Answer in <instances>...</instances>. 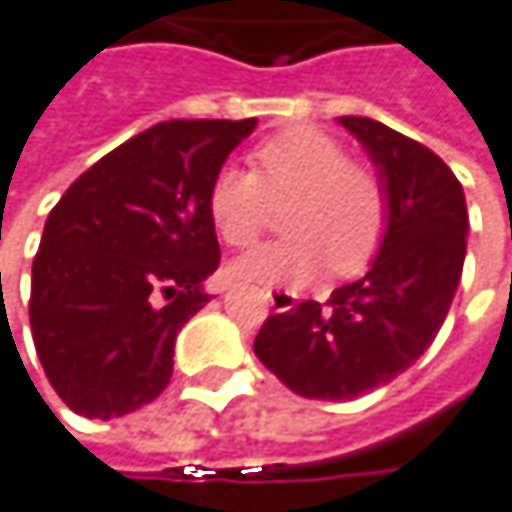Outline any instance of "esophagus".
<instances>
[{"instance_id": "34e87169", "label": "esophagus", "mask_w": 512, "mask_h": 512, "mask_svg": "<svg viewBox=\"0 0 512 512\" xmlns=\"http://www.w3.org/2000/svg\"><path fill=\"white\" fill-rule=\"evenodd\" d=\"M267 297L276 312H291L297 306V294H291V291H267Z\"/></svg>"}]
</instances>
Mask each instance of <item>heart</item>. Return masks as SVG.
I'll return each instance as SVG.
<instances>
[{"instance_id":"b5f03b06","label":"heart","mask_w":512,"mask_h":512,"mask_svg":"<svg viewBox=\"0 0 512 512\" xmlns=\"http://www.w3.org/2000/svg\"><path fill=\"white\" fill-rule=\"evenodd\" d=\"M288 239L261 245L230 264L236 282H309L327 264L336 276L363 273L387 230L381 176L345 155L321 128L294 125L254 149V173L224 167L209 185V218L227 245L245 248L285 206Z\"/></svg>"}]
</instances>
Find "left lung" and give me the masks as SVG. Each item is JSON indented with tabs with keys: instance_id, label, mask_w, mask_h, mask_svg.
Returning <instances> with one entry per match:
<instances>
[{
	"instance_id": "8db88e82",
	"label": "left lung",
	"mask_w": 512,
	"mask_h": 512,
	"mask_svg": "<svg viewBox=\"0 0 512 512\" xmlns=\"http://www.w3.org/2000/svg\"><path fill=\"white\" fill-rule=\"evenodd\" d=\"M387 191V230L369 273L270 315L258 360L297 396L345 402L390 384L435 342L465 264L462 182L423 143L369 116H339Z\"/></svg>"
}]
</instances>
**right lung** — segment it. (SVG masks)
I'll return each mask as SVG.
<instances>
[{"label": "right lung", "instance_id": "add662e5", "mask_svg": "<svg viewBox=\"0 0 512 512\" xmlns=\"http://www.w3.org/2000/svg\"><path fill=\"white\" fill-rule=\"evenodd\" d=\"M258 119L158 122L80 173L32 261L29 324L59 399L89 420L149 405L221 251L209 185Z\"/></svg>", "mask_w": 512, "mask_h": 512}]
</instances>
